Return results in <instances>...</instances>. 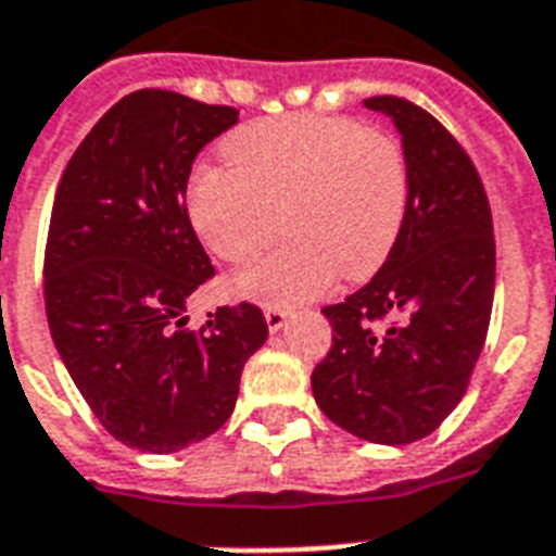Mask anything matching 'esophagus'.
Segmentation results:
<instances>
[{
	"label": "esophagus",
	"instance_id": "1",
	"mask_svg": "<svg viewBox=\"0 0 556 556\" xmlns=\"http://www.w3.org/2000/svg\"><path fill=\"white\" fill-rule=\"evenodd\" d=\"M287 315H289V312L281 309V306H267V309H264V318H267L269 332H278V329L287 324Z\"/></svg>",
	"mask_w": 556,
	"mask_h": 556
}]
</instances>
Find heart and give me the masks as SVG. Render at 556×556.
Here are the masks:
<instances>
[{"label": "heart", "instance_id": "b5f03b06", "mask_svg": "<svg viewBox=\"0 0 556 556\" xmlns=\"http://www.w3.org/2000/svg\"><path fill=\"white\" fill-rule=\"evenodd\" d=\"M227 167H199L187 190L190 222L210 250L244 264L278 232L267 258L232 278L238 295L289 306L320 295L334 273H378L403 232L412 199L406 150L392 132L350 116L261 118L229 132Z\"/></svg>", "mask_w": 556, "mask_h": 556}]
</instances>
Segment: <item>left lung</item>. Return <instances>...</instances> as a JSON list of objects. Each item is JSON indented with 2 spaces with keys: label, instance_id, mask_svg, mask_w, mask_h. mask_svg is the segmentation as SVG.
<instances>
[{
  "label": "left lung",
  "instance_id": "1",
  "mask_svg": "<svg viewBox=\"0 0 556 556\" xmlns=\"http://www.w3.org/2000/svg\"><path fill=\"white\" fill-rule=\"evenodd\" d=\"M403 136L412 199L387 264L324 306L332 346L312 371L320 412L369 443L432 434L469 389L494 304V227L460 141L401 96H371Z\"/></svg>",
  "mask_w": 556,
  "mask_h": 556
}]
</instances>
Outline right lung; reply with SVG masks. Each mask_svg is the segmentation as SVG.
<instances>
[{
    "instance_id": "right-lung-1",
    "label": "right lung",
    "mask_w": 556,
    "mask_h": 556,
    "mask_svg": "<svg viewBox=\"0 0 556 556\" xmlns=\"http://www.w3.org/2000/svg\"><path fill=\"white\" fill-rule=\"evenodd\" d=\"M238 110L144 87L85 136L62 173L45 247V312L73 383L124 446L169 454L218 432L267 341L250 301L187 329L215 275L187 215V178Z\"/></svg>"
}]
</instances>
